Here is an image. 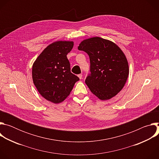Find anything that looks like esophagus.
I'll list each match as a JSON object with an SVG mask.
<instances>
[{
	"label": "esophagus",
	"mask_w": 159,
	"mask_h": 159,
	"mask_svg": "<svg viewBox=\"0 0 159 159\" xmlns=\"http://www.w3.org/2000/svg\"><path fill=\"white\" fill-rule=\"evenodd\" d=\"M78 77H79V78L80 79H82V74H79V75H78Z\"/></svg>",
	"instance_id": "1"
}]
</instances>
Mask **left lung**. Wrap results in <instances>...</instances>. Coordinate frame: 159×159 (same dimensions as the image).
I'll list each match as a JSON object with an SVG mask.
<instances>
[{"label":"left lung","mask_w":159,"mask_h":159,"mask_svg":"<svg viewBox=\"0 0 159 159\" xmlns=\"http://www.w3.org/2000/svg\"><path fill=\"white\" fill-rule=\"evenodd\" d=\"M78 49L89 57L90 74L85 82L92 93L101 100L119 93L129 74L128 63L120 48L109 40L94 37L82 41Z\"/></svg>","instance_id":"left-lung-1"}]
</instances>
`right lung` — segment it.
Returning a JSON list of instances; mask_svg holds the SVG:
<instances>
[{
    "instance_id": "obj_1",
    "label": "right lung",
    "mask_w": 159,
    "mask_h": 159,
    "mask_svg": "<svg viewBox=\"0 0 159 159\" xmlns=\"http://www.w3.org/2000/svg\"><path fill=\"white\" fill-rule=\"evenodd\" d=\"M73 47V41L54 42L41 52L33 65V83L39 94L52 102L63 101L79 80L70 72V64L66 57Z\"/></svg>"
}]
</instances>
